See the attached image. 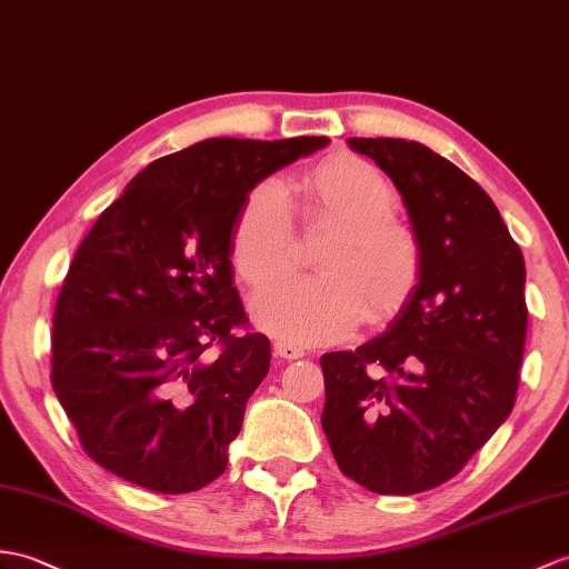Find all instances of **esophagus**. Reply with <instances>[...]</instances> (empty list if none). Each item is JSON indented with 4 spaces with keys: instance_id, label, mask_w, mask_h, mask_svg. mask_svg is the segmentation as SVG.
I'll return each mask as SVG.
<instances>
[{
    "instance_id": "esophagus-1",
    "label": "esophagus",
    "mask_w": 569,
    "mask_h": 569,
    "mask_svg": "<svg viewBox=\"0 0 569 569\" xmlns=\"http://www.w3.org/2000/svg\"><path fill=\"white\" fill-rule=\"evenodd\" d=\"M273 351H276V356H281V359H286V361L302 359V356H306V349L293 345V341H288V339H276Z\"/></svg>"
}]
</instances>
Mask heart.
<instances>
[{
    "label": "heart",
    "instance_id": "b5f03b06",
    "mask_svg": "<svg viewBox=\"0 0 569 569\" xmlns=\"http://www.w3.org/2000/svg\"><path fill=\"white\" fill-rule=\"evenodd\" d=\"M310 224L335 228L317 254V276H288L252 298L254 322L267 332L317 345L347 337L366 312L386 320L412 296L421 247L395 218L398 191L382 171L353 152H337L302 174ZM293 208L281 179L247 193L232 230V259L249 283H267L293 259Z\"/></svg>",
    "mask_w": 569,
    "mask_h": 569
}]
</instances>
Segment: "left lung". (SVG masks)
Segmentation results:
<instances>
[{
	"instance_id": "obj_1",
	"label": "left lung",
	"mask_w": 569,
	"mask_h": 569,
	"mask_svg": "<svg viewBox=\"0 0 569 569\" xmlns=\"http://www.w3.org/2000/svg\"><path fill=\"white\" fill-rule=\"evenodd\" d=\"M398 187L421 276L398 317L356 351L325 353L339 470L378 495L451 480L511 415L526 345V267L492 198L427 144L349 138Z\"/></svg>"
}]
</instances>
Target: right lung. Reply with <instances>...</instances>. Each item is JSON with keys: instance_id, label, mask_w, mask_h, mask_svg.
<instances>
[{"instance_id": "1", "label": "right lung", "mask_w": 569, "mask_h": 569, "mask_svg": "<svg viewBox=\"0 0 569 569\" xmlns=\"http://www.w3.org/2000/svg\"><path fill=\"white\" fill-rule=\"evenodd\" d=\"M327 142L201 140L144 167L99 216L58 296L50 373L94 463L162 495L228 468L271 366L267 337L234 335V220L261 179Z\"/></svg>"}]
</instances>
